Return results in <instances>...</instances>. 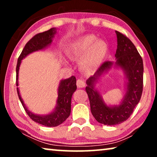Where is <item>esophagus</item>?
Instances as JSON below:
<instances>
[{
	"instance_id": "1",
	"label": "esophagus",
	"mask_w": 157,
	"mask_h": 157,
	"mask_svg": "<svg viewBox=\"0 0 157 157\" xmlns=\"http://www.w3.org/2000/svg\"><path fill=\"white\" fill-rule=\"evenodd\" d=\"M76 85L78 88H83V87H85L86 83L84 81H83V80H81V79H78L76 81Z\"/></svg>"
}]
</instances>
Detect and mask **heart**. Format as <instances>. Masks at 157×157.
<instances>
[{
    "label": "heart",
    "instance_id": "obj_1",
    "mask_svg": "<svg viewBox=\"0 0 157 157\" xmlns=\"http://www.w3.org/2000/svg\"><path fill=\"white\" fill-rule=\"evenodd\" d=\"M94 36L87 35L75 40L69 44L68 54L71 59H76L84 54L81 66L87 71H94L101 66L106 56L108 46L103 40H96Z\"/></svg>",
    "mask_w": 157,
    "mask_h": 157
}]
</instances>
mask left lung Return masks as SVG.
Returning a JSON list of instances; mask_svg holds the SVG:
<instances>
[{
	"mask_svg": "<svg viewBox=\"0 0 157 157\" xmlns=\"http://www.w3.org/2000/svg\"><path fill=\"white\" fill-rule=\"evenodd\" d=\"M117 49L116 52V66L124 70L127 78V90L121 104L108 106L101 96L94 89L98 78L111 68L113 63L106 61L98 68L94 76L86 81V91L89 96L92 115L99 123L113 126L127 120L141 99L143 91L144 66L142 58L129 38L116 31Z\"/></svg>",
	"mask_w": 157,
	"mask_h": 157,
	"instance_id": "left-lung-1",
	"label": "left lung"
}]
</instances>
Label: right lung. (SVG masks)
Returning <instances> with one entry per match:
<instances>
[{
    "instance_id": "add662e5",
    "label": "right lung",
    "mask_w": 157,
    "mask_h": 157,
    "mask_svg": "<svg viewBox=\"0 0 157 157\" xmlns=\"http://www.w3.org/2000/svg\"><path fill=\"white\" fill-rule=\"evenodd\" d=\"M56 33L55 28H52L48 31L36 34L29 40L24 48L23 49L21 55L19 56L18 62L16 66V86H18V71L19 66L21 65V60L29 55V53H33L34 51L41 50L46 48L52 42V38ZM77 89L76 77L72 76L70 78L61 81L59 83V89H58V98L57 105L55 110L48 115L40 116L34 114L25 106L23 101L19 93L18 88H17L19 99L24 108L25 112L29 117L36 123L41 125L53 127L57 126L66 121V119L69 117L71 113V102L73 94Z\"/></svg>"
}]
</instances>
